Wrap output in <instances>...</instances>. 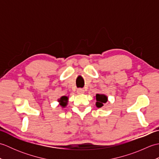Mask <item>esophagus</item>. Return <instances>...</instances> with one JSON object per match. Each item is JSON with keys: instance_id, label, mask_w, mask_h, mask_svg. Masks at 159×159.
Returning <instances> with one entry per match:
<instances>
[{"instance_id": "34e87169", "label": "esophagus", "mask_w": 159, "mask_h": 159, "mask_svg": "<svg viewBox=\"0 0 159 159\" xmlns=\"http://www.w3.org/2000/svg\"><path fill=\"white\" fill-rule=\"evenodd\" d=\"M77 93L79 94H83L84 93H85V90H84L83 89L79 88V89H77Z\"/></svg>"}]
</instances>
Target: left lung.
<instances>
[{
    "label": "left lung",
    "mask_w": 159,
    "mask_h": 159,
    "mask_svg": "<svg viewBox=\"0 0 159 159\" xmlns=\"http://www.w3.org/2000/svg\"><path fill=\"white\" fill-rule=\"evenodd\" d=\"M96 99L97 101L96 103V107L98 108H101L104 105V103H106L107 102L108 98L106 95H104V94L97 93L96 96Z\"/></svg>",
    "instance_id": "1"
}]
</instances>
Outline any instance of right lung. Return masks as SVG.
<instances>
[{
    "label": "right lung",
    "mask_w": 159,
    "mask_h": 159,
    "mask_svg": "<svg viewBox=\"0 0 159 159\" xmlns=\"http://www.w3.org/2000/svg\"><path fill=\"white\" fill-rule=\"evenodd\" d=\"M67 100H68V98L67 96H62L61 97L59 100H58V102H59V104L62 107H66L67 104Z\"/></svg>",
    "instance_id": "1"
}]
</instances>
